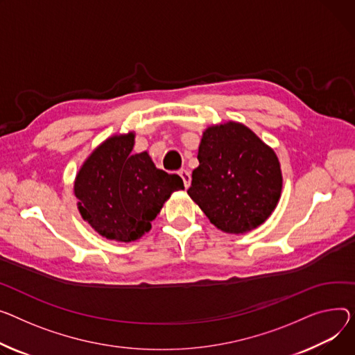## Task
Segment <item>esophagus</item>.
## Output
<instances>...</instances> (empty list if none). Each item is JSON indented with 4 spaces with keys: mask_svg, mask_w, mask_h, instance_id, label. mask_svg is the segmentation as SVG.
I'll use <instances>...</instances> for the list:
<instances>
[{
    "mask_svg": "<svg viewBox=\"0 0 355 355\" xmlns=\"http://www.w3.org/2000/svg\"><path fill=\"white\" fill-rule=\"evenodd\" d=\"M178 174H180V177L182 178V181H184V187H185V188L190 187V184H191V175H190V173H188L187 170H180Z\"/></svg>",
    "mask_w": 355,
    "mask_h": 355,
    "instance_id": "obj_1",
    "label": "esophagus"
}]
</instances>
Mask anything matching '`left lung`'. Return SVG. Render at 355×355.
I'll return each instance as SVG.
<instances>
[{"label": "left lung", "mask_w": 355, "mask_h": 355, "mask_svg": "<svg viewBox=\"0 0 355 355\" xmlns=\"http://www.w3.org/2000/svg\"><path fill=\"white\" fill-rule=\"evenodd\" d=\"M188 196L209 223L245 234L267 221L282 190L277 154L247 125L235 121L202 132Z\"/></svg>", "instance_id": "8db88e82"}]
</instances>
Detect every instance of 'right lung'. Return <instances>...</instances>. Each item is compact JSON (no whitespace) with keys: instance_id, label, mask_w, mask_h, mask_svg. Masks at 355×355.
I'll use <instances>...</instances> for the list:
<instances>
[{"instance_id":"obj_1","label":"right lung","mask_w":355,"mask_h":355,"mask_svg":"<svg viewBox=\"0 0 355 355\" xmlns=\"http://www.w3.org/2000/svg\"><path fill=\"white\" fill-rule=\"evenodd\" d=\"M134 144V131L108 137L83 162L74 181L83 220L120 243L143 237L164 202L184 190L181 177L158 170L147 151L132 154Z\"/></svg>"}]
</instances>
